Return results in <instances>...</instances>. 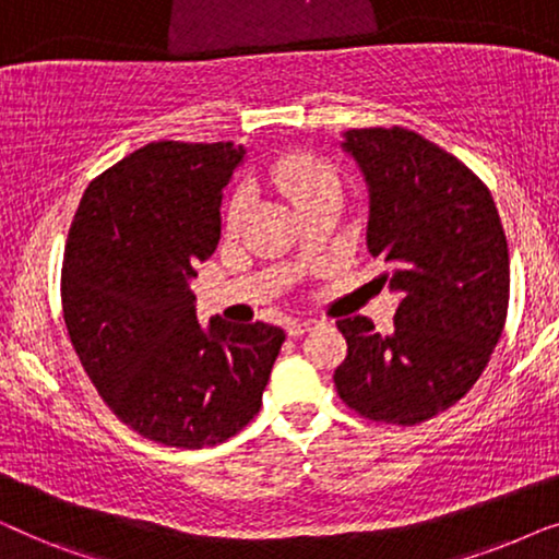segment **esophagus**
<instances>
[{
    "label": "esophagus",
    "mask_w": 559,
    "mask_h": 559,
    "mask_svg": "<svg viewBox=\"0 0 559 559\" xmlns=\"http://www.w3.org/2000/svg\"><path fill=\"white\" fill-rule=\"evenodd\" d=\"M312 325H316V320H310V318H308V320H289V323H287V333L295 335V338H297V335L308 333Z\"/></svg>",
    "instance_id": "esophagus-1"
}]
</instances>
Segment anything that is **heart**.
Instances as JSON below:
<instances>
[{
	"label": "heart",
	"mask_w": 559,
	"mask_h": 559,
	"mask_svg": "<svg viewBox=\"0 0 559 559\" xmlns=\"http://www.w3.org/2000/svg\"><path fill=\"white\" fill-rule=\"evenodd\" d=\"M270 180L274 182V188H280L293 201V205H300L308 198L323 193V190H341L338 175L333 173V167L320 157L310 155V152H289V155L280 157L272 165ZM243 211H247V193H239L228 203L226 224L234 228L241 221Z\"/></svg>",
	"instance_id": "obj_1"
}]
</instances>
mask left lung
Listing matches in <instances>:
<instances>
[{
	"mask_svg": "<svg viewBox=\"0 0 559 559\" xmlns=\"http://www.w3.org/2000/svg\"><path fill=\"white\" fill-rule=\"evenodd\" d=\"M341 150L369 190L366 249L400 295L394 333L338 320L348 356L333 381L361 417L417 425L453 407L484 373L509 308V249L488 188L461 159L407 129H348Z\"/></svg>",
	"mask_w": 559,
	"mask_h": 559,
	"instance_id": "left-lung-1",
	"label": "left lung"
}]
</instances>
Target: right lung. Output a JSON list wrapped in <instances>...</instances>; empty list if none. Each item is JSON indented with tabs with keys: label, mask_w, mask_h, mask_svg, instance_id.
I'll use <instances>...</instances> for the list:
<instances>
[{
	"label": "right lung",
	"mask_w": 559,
	"mask_h": 559,
	"mask_svg": "<svg viewBox=\"0 0 559 559\" xmlns=\"http://www.w3.org/2000/svg\"><path fill=\"white\" fill-rule=\"evenodd\" d=\"M247 147L152 142L91 180L68 231L63 318L114 415L173 448L218 445L262 407L285 331L198 323L190 280L221 239Z\"/></svg>",
	"instance_id": "obj_1"
}]
</instances>
